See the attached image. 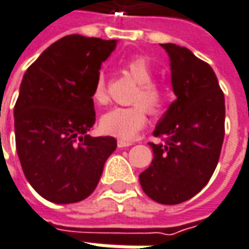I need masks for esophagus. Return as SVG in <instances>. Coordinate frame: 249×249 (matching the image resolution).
Returning a JSON list of instances; mask_svg holds the SVG:
<instances>
[{
  "mask_svg": "<svg viewBox=\"0 0 249 249\" xmlns=\"http://www.w3.org/2000/svg\"><path fill=\"white\" fill-rule=\"evenodd\" d=\"M133 142H130V141H124V140H118V147L119 148H126V147H129L131 145Z\"/></svg>",
  "mask_w": 249,
  "mask_h": 249,
  "instance_id": "34e87169",
  "label": "esophagus"
}]
</instances>
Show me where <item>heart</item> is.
I'll return each mask as SVG.
<instances>
[{
	"label": "heart",
	"mask_w": 249,
	"mask_h": 249,
	"mask_svg": "<svg viewBox=\"0 0 249 249\" xmlns=\"http://www.w3.org/2000/svg\"><path fill=\"white\" fill-rule=\"evenodd\" d=\"M123 71L137 83L131 102L134 105L127 108H113L101 118V130L109 136L129 141L147 123V115L158 113L166 102L165 89L152 82L154 68L148 58L137 55L123 63ZM91 98L95 104L104 105L108 101V92L104 76L101 74L94 84Z\"/></svg>",
	"instance_id": "obj_1"
}]
</instances>
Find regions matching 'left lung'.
<instances>
[{
  "label": "left lung",
  "instance_id": "8db88e82",
  "mask_svg": "<svg viewBox=\"0 0 249 249\" xmlns=\"http://www.w3.org/2000/svg\"><path fill=\"white\" fill-rule=\"evenodd\" d=\"M160 45L170 56L177 100L154 130L165 139L149 142L154 159L140 184L151 199L176 205L198 194L215 172L225 139V95L208 63L186 47Z\"/></svg>",
  "mask_w": 249,
  "mask_h": 249
}]
</instances>
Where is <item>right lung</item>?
I'll return each instance as SVG.
<instances>
[{
	"label": "right lung",
	"instance_id": "right-lung-1",
	"mask_svg": "<svg viewBox=\"0 0 249 249\" xmlns=\"http://www.w3.org/2000/svg\"><path fill=\"white\" fill-rule=\"evenodd\" d=\"M115 40L72 34L51 44L24 73L15 104L16 151L27 181L53 204L90 196L116 149L113 137H91V92Z\"/></svg>",
	"mask_w": 249,
	"mask_h": 249
}]
</instances>
